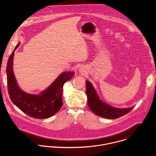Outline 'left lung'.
<instances>
[{
    "instance_id": "left-lung-1",
    "label": "left lung",
    "mask_w": 156,
    "mask_h": 156,
    "mask_svg": "<svg viewBox=\"0 0 156 156\" xmlns=\"http://www.w3.org/2000/svg\"><path fill=\"white\" fill-rule=\"evenodd\" d=\"M86 90L89 109L95 115L107 119L118 118L131 111L134 106L129 108H117L103 101L89 80H86Z\"/></svg>"
}]
</instances>
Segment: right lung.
Listing matches in <instances>:
<instances>
[{"mask_svg": "<svg viewBox=\"0 0 156 156\" xmlns=\"http://www.w3.org/2000/svg\"><path fill=\"white\" fill-rule=\"evenodd\" d=\"M19 45L20 43L15 47L7 63L6 76L9 97L12 102L27 115L37 119L50 118L61 109L63 104V85L74 76V73L64 71L40 94H31L23 91L17 84L13 71L14 51Z\"/></svg>", "mask_w": 156, "mask_h": 156, "instance_id": "obj_1", "label": "right lung"}]
</instances>
